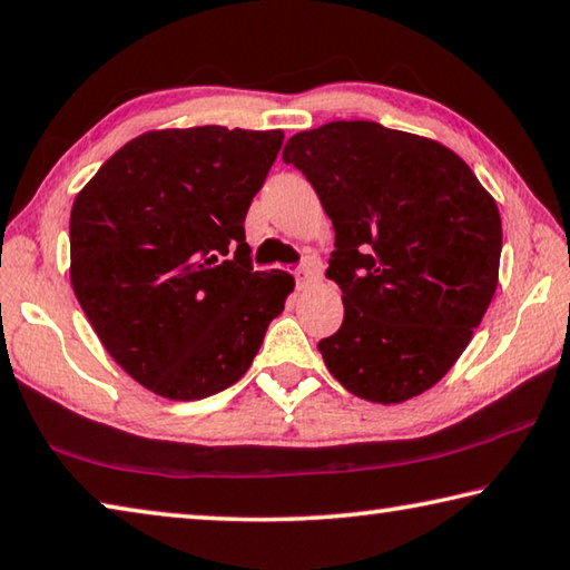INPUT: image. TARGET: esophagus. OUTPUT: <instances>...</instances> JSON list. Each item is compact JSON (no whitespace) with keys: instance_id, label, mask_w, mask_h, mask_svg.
Wrapping results in <instances>:
<instances>
[{"instance_id":"34e87169","label":"esophagus","mask_w":570,"mask_h":570,"mask_svg":"<svg viewBox=\"0 0 570 570\" xmlns=\"http://www.w3.org/2000/svg\"><path fill=\"white\" fill-rule=\"evenodd\" d=\"M320 274H322V266L316 262H306L304 266H298L296 272V286L298 288H308L314 282H320Z\"/></svg>"}]
</instances>
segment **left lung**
I'll return each instance as SVG.
<instances>
[{"mask_svg":"<svg viewBox=\"0 0 570 570\" xmlns=\"http://www.w3.org/2000/svg\"><path fill=\"white\" fill-rule=\"evenodd\" d=\"M284 163L312 183L336 234L326 276L344 322L320 342L326 370L380 404L435 387L498 288L495 198L442 142L370 120L296 132Z\"/></svg>","mask_w":570,"mask_h":570,"instance_id":"left-lung-1","label":"left lung"}]
</instances>
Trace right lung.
<instances>
[{
  "label": "right lung",
  "instance_id": "add662e5",
  "mask_svg": "<svg viewBox=\"0 0 570 570\" xmlns=\"http://www.w3.org/2000/svg\"><path fill=\"white\" fill-rule=\"evenodd\" d=\"M282 130H148L102 163L70 216V282L95 334L135 382L204 400L248 372L294 292L254 272L244 220Z\"/></svg>",
  "mask_w": 570,
  "mask_h": 570
}]
</instances>
